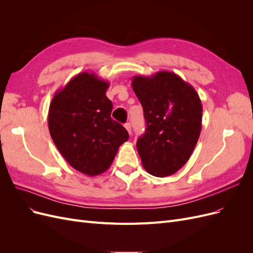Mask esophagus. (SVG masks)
<instances>
[{
	"label": "esophagus",
	"mask_w": 253,
	"mask_h": 253,
	"mask_svg": "<svg viewBox=\"0 0 253 253\" xmlns=\"http://www.w3.org/2000/svg\"><path fill=\"white\" fill-rule=\"evenodd\" d=\"M125 127L126 128V131L128 132V134L131 135V134H132V126H131V124H129V122H126V124L125 125Z\"/></svg>",
	"instance_id": "esophagus-1"
}]
</instances>
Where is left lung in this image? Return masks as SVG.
<instances>
[{
    "mask_svg": "<svg viewBox=\"0 0 253 253\" xmlns=\"http://www.w3.org/2000/svg\"><path fill=\"white\" fill-rule=\"evenodd\" d=\"M132 87L147 122L136 143L142 166L157 177L170 176L188 162L200 138V96L191 84L168 71L134 76Z\"/></svg>",
    "mask_w": 253,
    "mask_h": 253,
    "instance_id": "obj_1",
    "label": "left lung"
}]
</instances>
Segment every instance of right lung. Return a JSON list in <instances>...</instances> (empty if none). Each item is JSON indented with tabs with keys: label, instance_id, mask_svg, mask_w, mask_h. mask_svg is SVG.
I'll list each match as a JSON object with an SVG mask.
<instances>
[{
	"label": "right lung",
	"instance_id": "obj_1",
	"mask_svg": "<svg viewBox=\"0 0 253 253\" xmlns=\"http://www.w3.org/2000/svg\"><path fill=\"white\" fill-rule=\"evenodd\" d=\"M109 86L94 73L83 72L57 90L49 104L52 141L70 166L88 176L108 170L128 139L126 129L111 117Z\"/></svg>",
	"mask_w": 253,
	"mask_h": 253
}]
</instances>
